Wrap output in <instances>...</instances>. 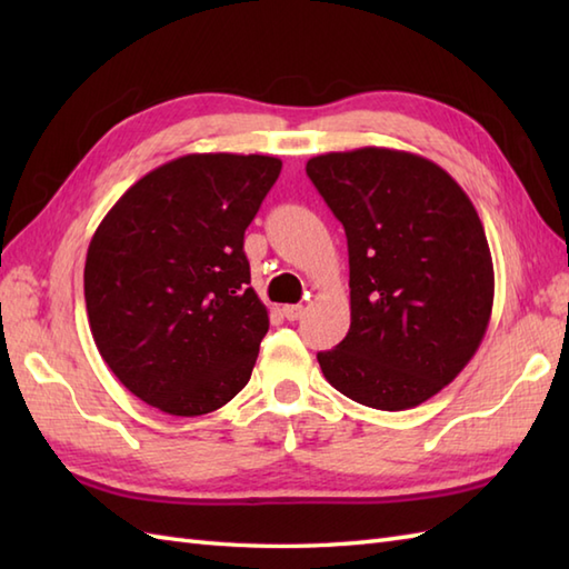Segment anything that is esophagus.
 I'll use <instances>...</instances> for the list:
<instances>
[{"instance_id":"34e87169","label":"esophagus","mask_w":569,"mask_h":569,"mask_svg":"<svg viewBox=\"0 0 569 569\" xmlns=\"http://www.w3.org/2000/svg\"><path fill=\"white\" fill-rule=\"evenodd\" d=\"M306 308L303 306H283V316L286 320H298L300 316H303Z\"/></svg>"}]
</instances>
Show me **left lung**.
<instances>
[{"label":"left lung","instance_id":"obj_1","mask_svg":"<svg viewBox=\"0 0 569 569\" xmlns=\"http://www.w3.org/2000/svg\"><path fill=\"white\" fill-rule=\"evenodd\" d=\"M306 171L349 249L352 322L318 355L325 379L377 410L426 403L489 328L493 263L475 204L438 163L408 151H332Z\"/></svg>","mask_w":569,"mask_h":569}]
</instances>
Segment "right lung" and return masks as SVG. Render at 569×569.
<instances>
[{
    "mask_svg": "<svg viewBox=\"0 0 569 569\" xmlns=\"http://www.w3.org/2000/svg\"><path fill=\"white\" fill-rule=\"evenodd\" d=\"M281 173L261 153H188L137 180L84 259L90 332L114 377L168 416H204L244 389L269 332L244 229Z\"/></svg>",
    "mask_w": 569,
    "mask_h": 569,
    "instance_id": "add662e5",
    "label": "right lung"
}]
</instances>
